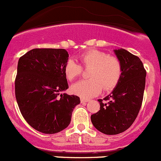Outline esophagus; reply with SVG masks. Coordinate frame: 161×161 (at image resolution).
Wrapping results in <instances>:
<instances>
[{
  "mask_svg": "<svg viewBox=\"0 0 161 161\" xmlns=\"http://www.w3.org/2000/svg\"><path fill=\"white\" fill-rule=\"evenodd\" d=\"M89 101H90V100L87 99V98H80V102H81V103H87V102H89Z\"/></svg>",
  "mask_w": 161,
  "mask_h": 161,
  "instance_id": "esophagus-1",
  "label": "esophagus"
}]
</instances>
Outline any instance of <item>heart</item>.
Segmentation results:
<instances>
[{
  "mask_svg": "<svg viewBox=\"0 0 161 161\" xmlns=\"http://www.w3.org/2000/svg\"><path fill=\"white\" fill-rule=\"evenodd\" d=\"M80 64L84 69H91L88 80H80L72 86V92L84 98H89L100 93L102 88L110 91L118 84L122 74V64L117 57L109 55L106 52L91 49L79 56ZM80 64L69 60L65 65V74L69 81H73L82 74Z\"/></svg>",
  "mask_w": 161,
  "mask_h": 161,
  "instance_id": "1",
  "label": "heart"
}]
</instances>
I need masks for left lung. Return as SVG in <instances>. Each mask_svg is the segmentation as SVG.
<instances>
[{
    "mask_svg": "<svg viewBox=\"0 0 161 161\" xmlns=\"http://www.w3.org/2000/svg\"><path fill=\"white\" fill-rule=\"evenodd\" d=\"M122 64L118 84L108 96L98 99L100 110L91 116L95 128L106 135H117L131 126L143 99L146 71L136 55L123 48L114 50Z\"/></svg>",
    "mask_w": 161,
    "mask_h": 161,
    "instance_id": "obj_1",
    "label": "left lung"
}]
</instances>
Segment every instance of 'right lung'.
I'll return each mask as SVG.
<instances>
[{
  "label": "right lung",
  "mask_w": 161,
  "mask_h": 161,
  "mask_svg": "<svg viewBox=\"0 0 161 161\" xmlns=\"http://www.w3.org/2000/svg\"><path fill=\"white\" fill-rule=\"evenodd\" d=\"M65 49L34 48L19 59L15 80V98L22 115L33 128L55 134L67 128L77 95L60 94L69 87L65 65Z\"/></svg>",
  "instance_id": "obj_1"
}]
</instances>
